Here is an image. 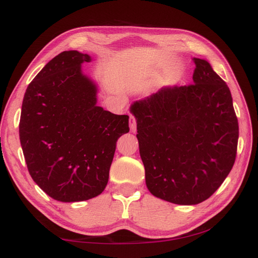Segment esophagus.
I'll use <instances>...</instances> for the list:
<instances>
[{"instance_id": "1", "label": "esophagus", "mask_w": 258, "mask_h": 258, "mask_svg": "<svg viewBox=\"0 0 258 258\" xmlns=\"http://www.w3.org/2000/svg\"><path fill=\"white\" fill-rule=\"evenodd\" d=\"M130 127L133 133L136 132V118L134 115H130Z\"/></svg>"}]
</instances>
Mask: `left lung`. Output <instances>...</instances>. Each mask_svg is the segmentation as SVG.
Here are the masks:
<instances>
[{
    "label": "left lung",
    "instance_id": "8db88e82",
    "mask_svg": "<svg viewBox=\"0 0 258 258\" xmlns=\"http://www.w3.org/2000/svg\"><path fill=\"white\" fill-rule=\"evenodd\" d=\"M193 62L194 84L164 87L131 106L147 188L178 205L199 204L215 193L237 152L231 91L207 61Z\"/></svg>",
    "mask_w": 258,
    "mask_h": 258
}]
</instances>
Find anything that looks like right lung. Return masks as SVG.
I'll return each instance as SVG.
<instances>
[{"label":"right lung","instance_id":"1","mask_svg":"<svg viewBox=\"0 0 258 258\" xmlns=\"http://www.w3.org/2000/svg\"><path fill=\"white\" fill-rule=\"evenodd\" d=\"M91 56L65 51L29 84L22 104L20 141L33 180L59 202L100 195L128 115L97 106V87L82 73Z\"/></svg>","mask_w":258,"mask_h":258}]
</instances>
